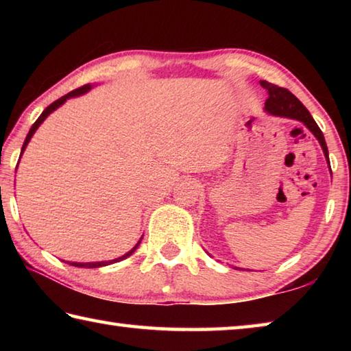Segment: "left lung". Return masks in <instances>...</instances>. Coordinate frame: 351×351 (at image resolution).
Masks as SVG:
<instances>
[{
  "instance_id": "left-lung-1",
  "label": "left lung",
  "mask_w": 351,
  "mask_h": 351,
  "mask_svg": "<svg viewBox=\"0 0 351 351\" xmlns=\"http://www.w3.org/2000/svg\"><path fill=\"white\" fill-rule=\"evenodd\" d=\"M260 85L269 94V97L266 99L265 102V111L269 112L272 116L289 117L295 119V121H300L314 136H316V139L319 141L320 147H322L326 159H328V148H326L324 134L317 127V123L314 122L310 111L304 106V104H302L293 93L288 91L287 88H280L274 85V83H269L266 80H260Z\"/></svg>"
}]
</instances>
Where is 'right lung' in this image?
Instances as JSON below:
<instances>
[{"instance_id":"1","label":"right lung","mask_w":351,"mask_h":351,"mask_svg":"<svg viewBox=\"0 0 351 351\" xmlns=\"http://www.w3.org/2000/svg\"><path fill=\"white\" fill-rule=\"evenodd\" d=\"M91 85H83L82 88H77V90H74V91H71V93H68L66 96H63V97H60V99H57L56 102H52L49 106H47V108H45V111L41 112L40 114V117L37 119V121L34 122V125L31 127V130H29V133H27V136H26V139H25V144H23V148H21V154H23V152H25V148L27 147V144H29V141H31V138L34 136V133L37 132V128L41 125V123H43V121L45 119L51 114L52 111L54 110H57L58 106L60 105H63L64 102H66L68 99H71V97H77V96H80V94H85L86 91H90L91 90ZM142 240V239H141ZM141 240L136 243V246L132 249V251H128L127 254H123L122 257H119V258H114V260H110V261H91V263H77V261H66V263H69L71 266H79V268H100V266H106V265H111V263H116V261H121V260H123V258H127V257H130V255H132L136 249H138V246H139V243H141Z\"/></svg>"}]
</instances>
